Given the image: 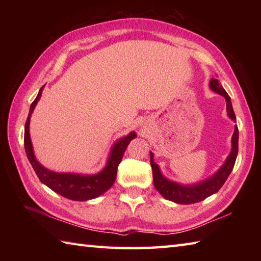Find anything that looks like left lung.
Segmentation results:
<instances>
[{"instance_id": "left-lung-1", "label": "left lung", "mask_w": 261, "mask_h": 261, "mask_svg": "<svg viewBox=\"0 0 261 261\" xmlns=\"http://www.w3.org/2000/svg\"><path fill=\"white\" fill-rule=\"evenodd\" d=\"M210 88L213 92L220 94V95H222L225 98L226 112H228L229 118L237 122L230 96L228 95V93L225 92L222 85L220 84L219 81L216 79L211 80ZM238 141H239V130H238V126L236 125L231 141L232 149L228 158L225 160V163L221 166V168L216 171L213 176H211L210 178L193 185H180L178 182L171 181L166 178L162 174V171H160L159 166L153 162V153L150 152V164L152 168L154 187H156V190L162 194L163 197L177 204H193L203 201V199L211 196L212 194L219 192L220 188L223 186L225 180L228 179L232 169H233V166L236 164V159L238 156Z\"/></svg>"}]
</instances>
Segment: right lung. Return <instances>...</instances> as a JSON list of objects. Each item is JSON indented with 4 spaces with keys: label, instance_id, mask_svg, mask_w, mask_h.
<instances>
[{
    "label": "right lung",
    "instance_id": "right-lung-1",
    "mask_svg": "<svg viewBox=\"0 0 261 261\" xmlns=\"http://www.w3.org/2000/svg\"><path fill=\"white\" fill-rule=\"evenodd\" d=\"M43 87L45 86L40 88L36 99L31 104L29 115H28L24 126V149L32 168L35 169L37 176L42 184H45L50 190L66 198L73 199V201H88V199H93L102 195L114 184L118 166L121 163L127 145L137 137L136 132H131V134L121 138L120 140L114 143V146L111 149L107 165H105L103 170L97 174L82 175L74 173H55V171L49 170L46 167H43L36 159L29 132L31 114L36 108L39 98L41 97Z\"/></svg>",
    "mask_w": 261,
    "mask_h": 261
}]
</instances>
